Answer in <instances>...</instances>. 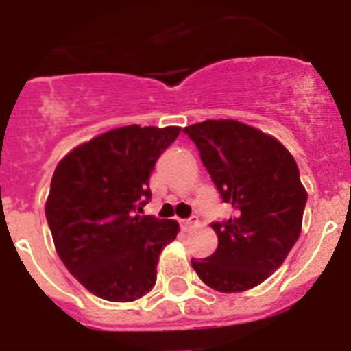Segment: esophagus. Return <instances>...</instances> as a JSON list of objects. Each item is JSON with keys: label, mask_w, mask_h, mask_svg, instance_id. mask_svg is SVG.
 Returning <instances> with one entry per match:
<instances>
[{"label": "esophagus", "mask_w": 351, "mask_h": 351, "mask_svg": "<svg viewBox=\"0 0 351 351\" xmlns=\"http://www.w3.org/2000/svg\"><path fill=\"white\" fill-rule=\"evenodd\" d=\"M198 219L195 218V216H191V218L188 219H181V228H184V230H188V228H191L193 225H197Z\"/></svg>", "instance_id": "1"}]
</instances>
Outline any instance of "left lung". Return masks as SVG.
I'll return each mask as SVG.
<instances>
[{"instance_id":"left-lung-1","label":"left lung","mask_w":351,"mask_h":351,"mask_svg":"<svg viewBox=\"0 0 351 351\" xmlns=\"http://www.w3.org/2000/svg\"><path fill=\"white\" fill-rule=\"evenodd\" d=\"M223 202L234 216L214 221L218 247L191 258L198 278L223 293L265 281L300 235L308 193L288 149L271 135L234 119L186 126Z\"/></svg>"}]
</instances>
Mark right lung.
<instances>
[{
  "mask_svg": "<svg viewBox=\"0 0 351 351\" xmlns=\"http://www.w3.org/2000/svg\"><path fill=\"white\" fill-rule=\"evenodd\" d=\"M181 128L123 126L79 145L58 163L45 216L54 246L86 290L132 302L156 283L161 250L178 221L142 216L149 178Z\"/></svg>",
  "mask_w": 351,
  "mask_h": 351,
  "instance_id": "right-lung-1",
  "label": "right lung"
}]
</instances>
